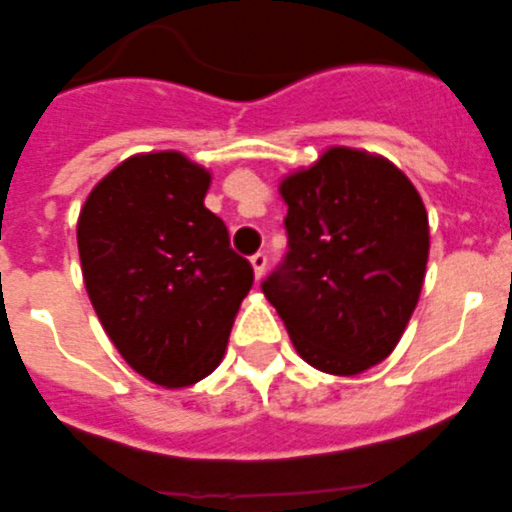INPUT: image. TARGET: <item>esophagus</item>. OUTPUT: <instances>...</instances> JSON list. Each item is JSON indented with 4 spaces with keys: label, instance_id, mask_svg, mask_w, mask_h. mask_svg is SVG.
Returning <instances> with one entry per match:
<instances>
[{
    "label": "esophagus",
    "instance_id": "esophagus-1",
    "mask_svg": "<svg viewBox=\"0 0 512 512\" xmlns=\"http://www.w3.org/2000/svg\"><path fill=\"white\" fill-rule=\"evenodd\" d=\"M249 260H252L255 276H257V279H260V276H263V273H265V268H268V255H265V252H255V255L249 257Z\"/></svg>",
    "mask_w": 512,
    "mask_h": 512
}]
</instances>
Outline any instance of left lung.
Here are the masks:
<instances>
[{
    "label": "left lung",
    "mask_w": 512,
    "mask_h": 512,
    "mask_svg": "<svg viewBox=\"0 0 512 512\" xmlns=\"http://www.w3.org/2000/svg\"><path fill=\"white\" fill-rule=\"evenodd\" d=\"M287 252L263 279L308 365L357 376L411 319L429 255L427 209L403 171L333 147L282 182Z\"/></svg>",
    "instance_id": "left-lung-1"
}]
</instances>
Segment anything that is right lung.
Returning <instances> with one entry per match:
<instances>
[{"mask_svg":"<svg viewBox=\"0 0 512 512\" xmlns=\"http://www.w3.org/2000/svg\"><path fill=\"white\" fill-rule=\"evenodd\" d=\"M209 171L179 152L134 155L93 187L77 220L85 290L123 360L161 386L220 365L255 282L204 206Z\"/></svg>","mask_w":512,"mask_h":512,"instance_id":"right-lung-1","label":"right lung"}]
</instances>
